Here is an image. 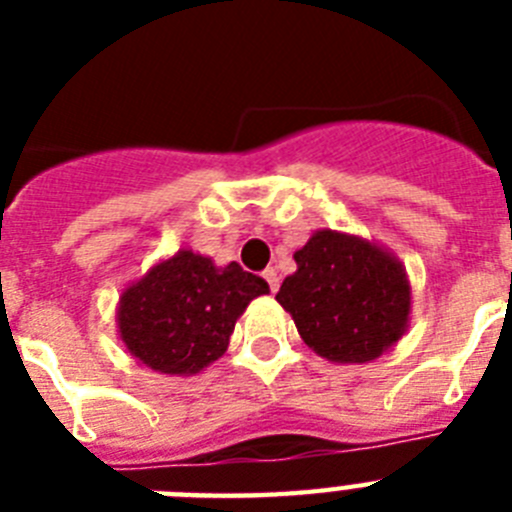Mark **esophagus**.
I'll list each match as a JSON object with an SVG mask.
<instances>
[{"mask_svg": "<svg viewBox=\"0 0 512 512\" xmlns=\"http://www.w3.org/2000/svg\"><path fill=\"white\" fill-rule=\"evenodd\" d=\"M261 277L266 279V284H269L271 292H277V289H279V274H277V269H266L264 274H261Z\"/></svg>", "mask_w": 512, "mask_h": 512, "instance_id": "1", "label": "esophagus"}]
</instances>
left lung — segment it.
I'll use <instances>...</instances> for the list:
<instances>
[{"label": "left lung", "instance_id": "left-lung-1", "mask_svg": "<svg viewBox=\"0 0 512 512\" xmlns=\"http://www.w3.org/2000/svg\"><path fill=\"white\" fill-rule=\"evenodd\" d=\"M277 302L328 361L366 364L408 328L410 284L397 259L356 235L318 230L295 253Z\"/></svg>", "mask_w": 512, "mask_h": 512}]
</instances>
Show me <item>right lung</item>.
Segmentation results:
<instances>
[{
	"mask_svg": "<svg viewBox=\"0 0 512 512\" xmlns=\"http://www.w3.org/2000/svg\"><path fill=\"white\" fill-rule=\"evenodd\" d=\"M269 284L230 261L179 251L120 297V338L153 372L189 377L225 354L235 320Z\"/></svg>",
	"mask_w": 512,
	"mask_h": 512,
	"instance_id": "obj_1",
	"label": "right lung"
}]
</instances>
